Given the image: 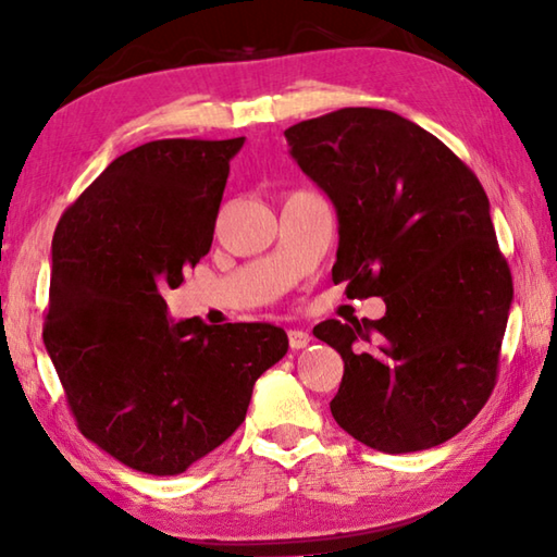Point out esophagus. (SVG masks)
<instances>
[{
  "instance_id": "34e87169",
  "label": "esophagus",
  "mask_w": 557,
  "mask_h": 557,
  "mask_svg": "<svg viewBox=\"0 0 557 557\" xmlns=\"http://www.w3.org/2000/svg\"><path fill=\"white\" fill-rule=\"evenodd\" d=\"M287 338H289V346L295 348V351L309 346V342H312V336H309V332H305V329H289Z\"/></svg>"
}]
</instances>
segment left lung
Returning a JSON list of instances; mask_svg holds the SVG:
<instances>
[{
	"label": "left lung",
	"mask_w": 557,
	"mask_h": 557,
	"mask_svg": "<svg viewBox=\"0 0 557 557\" xmlns=\"http://www.w3.org/2000/svg\"><path fill=\"white\" fill-rule=\"evenodd\" d=\"M285 137L336 209L334 282L351 299L385 301L381 319L314 326L344 358L334 420L388 455L437 447L492 395L513 299L484 186L391 110L342 108Z\"/></svg>",
	"instance_id": "8db88e82"
}]
</instances>
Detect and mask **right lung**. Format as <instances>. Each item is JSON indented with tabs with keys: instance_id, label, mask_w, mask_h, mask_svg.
Instances as JSON below:
<instances>
[{
	"instance_id": "right-lung-1",
	"label": "right lung",
	"mask_w": 557,
	"mask_h": 557,
	"mask_svg": "<svg viewBox=\"0 0 557 557\" xmlns=\"http://www.w3.org/2000/svg\"><path fill=\"white\" fill-rule=\"evenodd\" d=\"M243 143L129 149L55 225L46 351L83 435L145 474H182L223 445L287 354L280 326L172 322L162 297L211 250Z\"/></svg>"
}]
</instances>
